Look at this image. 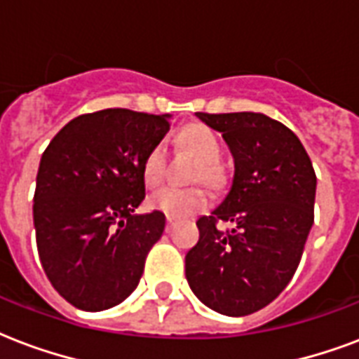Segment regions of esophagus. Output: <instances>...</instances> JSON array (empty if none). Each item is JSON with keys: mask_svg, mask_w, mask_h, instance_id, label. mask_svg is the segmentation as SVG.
<instances>
[{"mask_svg": "<svg viewBox=\"0 0 359 359\" xmlns=\"http://www.w3.org/2000/svg\"><path fill=\"white\" fill-rule=\"evenodd\" d=\"M172 226H174V221H172V219H166V232H170Z\"/></svg>", "mask_w": 359, "mask_h": 359, "instance_id": "1", "label": "esophagus"}]
</instances>
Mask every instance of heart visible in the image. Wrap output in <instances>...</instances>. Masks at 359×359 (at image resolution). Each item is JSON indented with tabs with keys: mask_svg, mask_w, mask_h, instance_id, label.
Masks as SVG:
<instances>
[{
	"mask_svg": "<svg viewBox=\"0 0 359 359\" xmlns=\"http://www.w3.org/2000/svg\"><path fill=\"white\" fill-rule=\"evenodd\" d=\"M180 144L189 151H193L200 159V165L194 172L196 180L217 185L221 182V166L219 159L223 154L219 136L204 125L187 127L180 135ZM166 176V148L165 144H155L149 149L142 163V177L148 187H157ZM210 204V196L204 189H180L163 187L149 196V205L154 210L165 213L170 219H185L196 215Z\"/></svg>",
	"mask_w": 359,
	"mask_h": 359,
	"instance_id": "b5f03b06",
	"label": "heart"
}]
</instances>
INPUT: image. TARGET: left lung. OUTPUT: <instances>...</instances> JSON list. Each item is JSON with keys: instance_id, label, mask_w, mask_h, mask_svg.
<instances>
[{"instance_id": "8db88e82", "label": "left lung", "mask_w": 359, "mask_h": 359, "mask_svg": "<svg viewBox=\"0 0 359 359\" xmlns=\"http://www.w3.org/2000/svg\"><path fill=\"white\" fill-rule=\"evenodd\" d=\"M223 135L234 177L223 202L196 221L198 243L185 257L194 296L226 316L257 313L296 273L315 221L316 176L302 142L258 112H196ZM217 220L231 223L217 229Z\"/></svg>"}]
</instances>
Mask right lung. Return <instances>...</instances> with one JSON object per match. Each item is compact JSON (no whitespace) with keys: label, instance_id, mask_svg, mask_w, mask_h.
I'll list each match as a JSON object with an SVG mask.
<instances>
[{"label":"right lung","instance_id":"1","mask_svg":"<svg viewBox=\"0 0 359 359\" xmlns=\"http://www.w3.org/2000/svg\"><path fill=\"white\" fill-rule=\"evenodd\" d=\"M170 114L107 108L74 118L44 149L33 196L39 258L60 296L82 311L110 309L138 286L165 213L138 215L142 163Z\"/></svg>","mask_w":359,"mask_h":359}]
</instances>
